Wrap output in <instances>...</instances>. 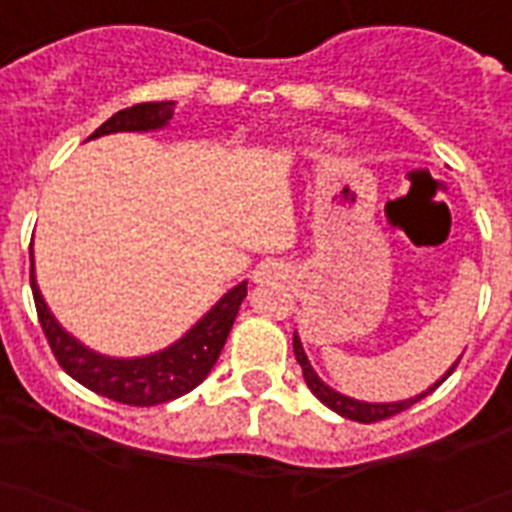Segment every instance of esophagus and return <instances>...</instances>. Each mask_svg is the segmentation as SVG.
I'll return each mask as SVG.
<instances>
[{
	"instance_id": "34e87169",
	"label": "esophagus",
	"mask_w": 512,
	"mask_h": 512,
	"mask_svg": "<svg viewBox=\"0 0 512 512\" xmlns=\"http://www.w3.org/2000/svg\"><path fill=\"white\" fill-rule=\"evenodd\" d=\"M282 266L277 261H266L256 269V280H274V277H282Z\"/></svg>"
}]
</instances>
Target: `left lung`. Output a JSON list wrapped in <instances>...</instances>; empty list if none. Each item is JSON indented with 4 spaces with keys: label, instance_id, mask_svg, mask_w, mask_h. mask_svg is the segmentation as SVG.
Instances as JSON below:
<instances>
[{
    "label": "left lung",
    "instance_id": "obj_1",
    "mask_svg": "<svg viewBox=\"0 0 512 512\" xmlns=\"http://www.w3.org/2000/svg\"><path fill=\"white\" fill-rule=\"evenodd\" d=\"M293 350H295V361L301 363L303 369V379H306L308 390L314 392L316 398L322 400L324 405H327L329 411L340 413L342 418H350V421H358V424H377V421H384V418L390 416H398V413H403L405 408H411V405H416L418 400H424L426 395H432L434 390H437L439 384L445 382L450 374L455 371V363L453 369L447 371L445 377L439 379L437 384H432L429 390L421 392V395H416V398L411 400H400V403H361V400H353V398H345V395H340V392H335L332 387H327V384L319 379V374H316L314 369H311V363H308L306 353H303V345L301 340H298V335H293Z\"/></svg>",
    "mask_w": 512,
    "mask_h": 512
}]
</instances>
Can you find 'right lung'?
I'll return each mask as SVG.
<instances>
[{"label":"right lung","mask_w":512,"mask_h":512,"mask_svg":"<svg viewBox=\"0 0 512 512\" xmlns=\"http://www.w3.org/2000/svg\"><path fill=\"white\" fill-rule=\"evenodd\" d=\"M175 101H146L135 107L120 109L112 114L101 128H96L88 138H99L107 133L122 130H156L172 120ZM31 290L33 303L46 342L52 348L54 358L62 369L88 387L91 392L109 398L122 405H159L188 395L198 384L209 377L219 353L225 348L232 322L238 316V308L248 293V282H240L230 293L211 308L209 314L190 329L183 340H177L172 348L154 353L146 358H107L94 350L83 348L75 337H70L59 327L57 319L49 314L44 298L38 293L36 277H33V251H31Z\"/></svg>","instance_id":"add662e5"}]
</instances>
